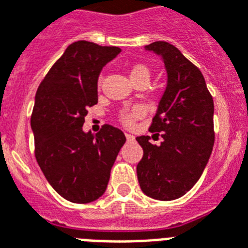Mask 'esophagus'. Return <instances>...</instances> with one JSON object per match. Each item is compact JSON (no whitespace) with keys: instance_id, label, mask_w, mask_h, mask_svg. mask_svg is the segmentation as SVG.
Returning a JSON list of instances; mask_svg holds the SVG:
<instances>
[{"instance_id":"34e87169","label":"esophagus","mask_w":248,"mask_h":248,"mask_svg":"<svg viewBox=\"0 0 248 248\" xmlns=\"http://www.w3.org/2000/svg\"><path fill=\"white\" fill-rule=\"evenodd\" d=\"M125 137H126V141H133V140H134V137H133V136H132V134L126 133Z\"/></svg>"}]
</instances>
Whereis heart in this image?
Segmentation results:
<instances>
[{
	"mask_svg": "<svg viewBox=\"0 0 248 248\" xmlns=\"http://www.w3.org/2000/svg\"><path fill=\"white\" fill-rule=\"evenodd\" d=\"M151 78V70L149 67L143 64V63H137V64H134L132 68H130V78H132V81L136 84L138 81H146L149 82L150 81ZM101 85H102V78L98 80V88L101 89ZM145 114V111L142 107H134L130 111H125V112H123L120 115V123H122L123 125L126 126V128H130V126H133L136 124L138 119H141Z\"/></svg>",
	"mask_w": 248,
	"mask_h": 248,
	"instance_id": "b5f03b06",
	"label": "heart"
}]
</instances>
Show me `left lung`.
I'll return each instance as SVG.
<instances>
[{
    "label": "left lung",
    "instance_id": "obj_1",
    "mask_svg": "<svg viewBox=\"0 0 248 248\" xmlns=\"http://www.w3.org/2000/svg\"><path fill=\"white\" fill-rule=\"evenodd\" d=\"M145 47L162 57L168 82L149 128L163 141L156 146L149 136L136 138L143 149L137 177L147 197L173 201L197 184L208 163L215 143L214 99L201 70L176 46L155 41Z\"/></svg>",
    "mask_w": 248,
    "mask_h": 248
}]
</instances>
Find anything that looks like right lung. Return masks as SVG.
Segmentation results:
<instances>
[{
  "label": "right lung",
  "mask_w": 248,
  "mask_h": 248,
  "mask_svg": "<svg viewBox=\"0 0 248 248\" xmlns=\"http://www.w3.org/2000/svg\"><path fill=\"white\" fill-rule=\"evenodd\" d=\"M116 46L71 44L38 86L31 126L34 156L53 189L67 201L90 203L102 197L111 168L126 138L105 124L95 136L82 125L88 107L98 103L97 82Z\"/></svg>",
  "instance_id": "obj_1"
}]
</instances>
